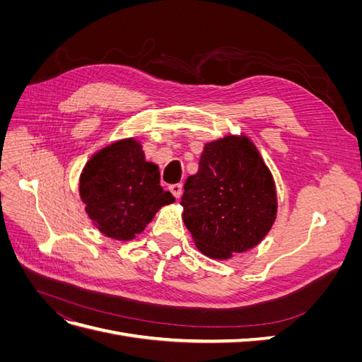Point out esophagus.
I'll return each mask as SVG.
<instances>
[{
	"mask_svg": "<svg viewBox=\"0 0 362 362\" xmlns=\"http://www.w3.org/2000/svg\"><path fill=\"white\" fill-rule=\"evenodd\" d=\"M170 193L175 196V198L180 199L181 194H182V184H172L169 187Z\"/></svg>",
	"mask_w": 362,
	"mask_h": 362,
	"instance_id": "1",
	"label": "esophagus"
}]
</instances>
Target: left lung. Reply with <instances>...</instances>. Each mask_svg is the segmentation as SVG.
Here are the masks:
<instances>
[{"label": "left lung", "mask_w": 362, "mask_h": 362, "mask_svg": "<svg viewBox=\"0 0 362 362\" xmlns=\"http://www.w3.org/2000/svg\"><path fill=\"white\" fill-rule=\"evenodd\" d=\"M182 221L204 255L228 259L257 246L276 218V190L245 136L206 144L198 173L184 184Z\"/></svg>", "instance_id": "obj_1"}]
</instances>
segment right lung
<instances>
[{"mask_svg":"<svg viewBox=\"0 0 362 362\" xmlns=\"http://www.w3.org/2000/svg\"><path fill=\"white\" fill-rule=\"evenodd\" d=\"M80 198L96 228L115 240H133L163 205L175 202L134 139L108 145L86 163Z\"/></svg>","mask_w":362,"mask_h":362,"instance_id":"obj_1","label":"right lung"}]
</instances>
